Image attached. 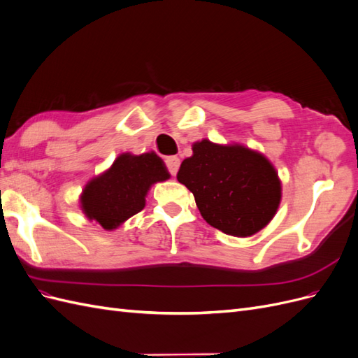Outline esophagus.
I'll use <instances>...</instances> for the list:
<instances>
[{"instance_id":"esophagus-1","label":"esophagus","mask_w":358,"mask_h":358,"mask_svg":"<svg viewBox=\"0 0 358 358\" xmlns=\"http://www.w3.org/2000/svg\"><path fill=\"white\" fill-rule=\"evenodd\" d=\"M166 166H167V170L171 176H176V173L179 170V166H180V159L178 157H167L166 158Z\"/></svg>"}]
</instances>
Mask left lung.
<instances>
[{
	"label": "left lung",
	"instance_id": "8db88e82",
	"mask_svg": "<svg viewBox=\"0 0 358 358\" xmlns=\"http://www.w3.org/2000/svg\"><path fill=\"white\" fill-rule=\"evenodd\" d=\"M206 222L237 237L252 236L273 218L280 201L278 173L262 154L241 145L194 143L178 171Z\"/></svg>",
	"mask_w": 358,
	"mask_h": 358
}]
</instances>
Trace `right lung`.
Returning a JSON list of instances; mask_svg holds the SVG:
<instances>
[{
  "label": "right lung",
  "mask_w": 358,
  "mask_h": 358,
  "mask_svg": "<svg viewBox=\"0 0 358 358\" xmlns=\"http://www.w3.org/2000/svg\"><path fill=\"white\" fill-rule=\"evenodd\" d=\"M169 178L164 162L157 154H122L109 170L86 185L82 209L103 229L113 230L145 208L146 192L152 183Z\"/></svg>",
  "instance_id": "add662e5"
}]
</instances>
